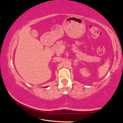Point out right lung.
<instances>
[{"label":"right lung","instance_id":"obj_1","mask_svg":"<svg viewBox=\"0 0 123 123\" xmlns=\"http://www.w3.org/2000/svg\"><path fill=\"white\" fill-rule=\"evenodd\" d=\"M48 86H47V87H45V88H46V87H47Z\"/></svg>","mask_w":123,"mask_h":123}]
</instances>
